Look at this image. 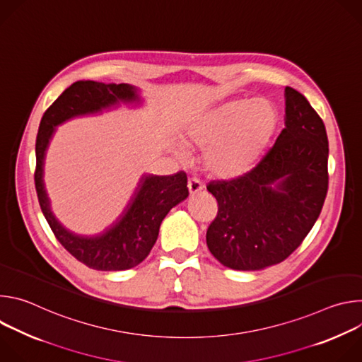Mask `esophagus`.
<instances>
[{
  "instance_id": "1",
  "label": "esophagus",
  "mask_w": 362,
  "mask_h": 362,
  "mask_svg": "<svg viewBox=\"0 0 362 362\" xmlns=\"http://www.w3.org/2000/svg\"><path fill=\"white\" fill-rule=\"evenodd\" d=\"M187 189H189V193L193 196V194H196L197 192H200L203 189V185H202V182L199 179L192 177L187 182Z\"/></svg>"
}]
</instances>
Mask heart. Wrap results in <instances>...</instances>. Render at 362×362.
Listing matches in <instances>:
<instances>
[{
	"label": "heart",
	"mask_w": 362,
	"mask_h": 362,
	"mask_svg": "<svg viewBox=\"0 0 362 362\" xmlns=\"http://www.w3.org/2000/svg\"><path fill=\"white\" fill-rule=\"evenodd\" d=\"M279 110L268 98H233L206 110L183 127L185 140L204 151L215 176L240 177L264 158L276 129Z\"/></svg>",
	"instance_id": "heart-1"
}]
</instances>
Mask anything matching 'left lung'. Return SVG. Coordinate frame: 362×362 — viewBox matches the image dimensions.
<instances>
[{
	"mask_svg": "<svg viewBox=\"0 0 362 362\" xmlns=\"http://www.w3.org/2000/svg\"><path fill=\"white\" fill-rule=\"evenodd\" d=\"M218 216L206 232L216 259L236 271L276 265L315 225L328 190V137L322 119L285 87V129L249 173L214 180Z\"/></svg>",
	"mask_w": 362,
	"mask_h": 362,
	"instance_id": "obj_1",
	"label": "left lung"
}]
</instances>
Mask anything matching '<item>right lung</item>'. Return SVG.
Returning <instances> with one entry per match:
<instances>
[{
	"instance_id": "right-lung-1",
	"label": "right lung",
	"mask_w": 362,
	"mask_h": 362,
	"mask_svg": "<svg viewBox=\"0 0 362 362\" xmlns=\"http://www.w3.org/2000/svg\"><path fill=\"white\" fill-rule=\"evenodd\" d=\"M139 88L130 84L76 81L44 113L35 140V190L40 208L57 240L77 261L95 271H126L146 259L156 243L162 221L189 196L185 172L172 176L143 175L122 215L97 235L67 229L51 211L44 186V160L56 127L87 115L103 113L120 105L140 103Z\"/></svg>"
}]
</instances>
